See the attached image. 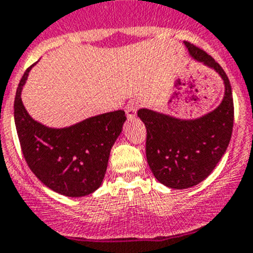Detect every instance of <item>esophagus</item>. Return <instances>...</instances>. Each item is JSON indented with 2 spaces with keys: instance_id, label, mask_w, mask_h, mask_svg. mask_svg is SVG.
I'll use <instances>...</instances> for the list:
<instances>
[{
  "instance_id": "1",
  "label": "esophagus",
  "mask_w": 253,
  "mask_h": 253,
  "mask_svg": "<svg viewBox=\"0 0 253 253\" xmlns=\"http://www.w3.org/2000/svg\"><path fill=\"white\" fill-rule=\"evenodd\" d=\"M138 103L136 101H131V102L127 103L126 106V115H127V119L128 120H133L134 116H136V112L138 110Z\"/></svg>"
}]
</instances>
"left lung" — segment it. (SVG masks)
<instances>
[{
    "label": "left lung",
    "mask_w": 253,
    "mask_h": 253,
    "mask_svg": "<svg viewBox=\"0 0 253 253\" xmlns=\"http://www.w3.org/2000/svg\"><path fill=\"white\" fill-rule=\"evenodd\" d=\"M190 55L218 72L225 82V97L214 111L201 119L182 121L141 108L146 126V157L153 176L167 187H192L213 171L228 147L233 128V98L230 80L212 56L185 42Z\"/></svg>",
    "instance_id": "8db88e82"
}]
</instances>
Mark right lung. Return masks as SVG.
<instances>
[{
  "mask_svg": "<svg viewBox=\"0 0 253 253\" xmlns=\"http://www.w3.org/2000/svg\"><path fill=\"white\" fill-rule=\"evenodd\" d=\"M32 66L23 73L15 97V125L23 157L52 191L68 197L89 195L102 183L111 147L126 121L125 111L94 116L66 128H48L31 119L21 101Z\"/></svg>",
  "mask_w": 253,
  "mask_h": 253,
  "instance_id": "1",
  "label": "right lung"
}]
</instances>
